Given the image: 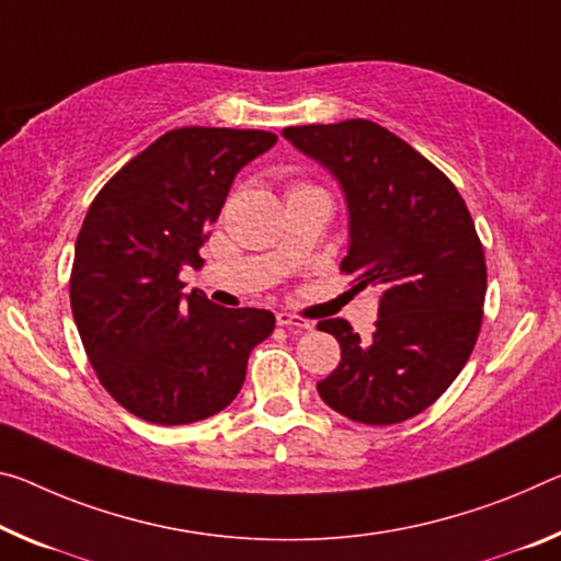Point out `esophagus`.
<instances>
[{
	"label": "esophagus",
	"mask_w": 561,
	"mask_h": 561,
	"mask_svg": "<svg viewBox=\"0 0 561 561\" xmlns=\"http://www.w3.org/2000/svg\"><path fill=\"white\" fill-rule=\"evenodd\" d=\"M277 324L279 327H291V329H312L314 327L312 322H309V319L299 317V314H289V312H279Z\"/></svg>",
	"instance_id": "34e87169"
}]
</instances>
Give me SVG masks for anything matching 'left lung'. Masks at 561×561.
Segmentation results:
<instances>
[{
  "label": "left lung",
  "mask_w": 561,
  "mask_h": 561,
  "mask_svg": "<svg viewBox=\"0 0 561 561\" xmlns=\"http://www.w3.org/2000/svg\"><path fill=\"white\" fill-rule=\"evenodd\" d=\"M284 139L329 169L350 211L342 272L379 291L369 340L344 319L342 362L317 385L352 422L399 424L447 392L477 344L486 295L484 249L457 186L430 159L369 119L287 127Z\"/></svg>",
  "instance_id": "left-lung-1"
}]
</instances>
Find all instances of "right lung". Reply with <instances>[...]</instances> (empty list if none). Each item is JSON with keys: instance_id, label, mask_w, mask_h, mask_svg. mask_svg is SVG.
Returning a JSON list of instances; mask_svg holds the SVG:
<instances>
[{"instance_id": "right-lung-1", "label": "right lung", "mask_w": 561, "mask_h": 561, "mask_svg": "<svg viewBox=\"0 0 561 561\" xmlns=\"http://www.w3.org/2000/svg\"><path fill=\"white\" fill-rule=\"evenodd\" d=\"M260 129H172L96 194L75 244L69 299L102 387L139 420L192 424L239 394L249 352L274 329L266 309L184 295L239 169L274 147Z\"/></svg>"}]
</instances>
